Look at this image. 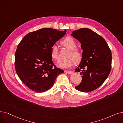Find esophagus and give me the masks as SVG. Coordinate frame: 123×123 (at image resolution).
<instances>
[{
  "instance_id": "1",
  "label": "esophagus",
  "mask_w": 123,
  "mask_h": 123,
  "mask_svg": "<svg viewBox=\"0 0 123 123\" xmlns=\"http://www.w3.org/2000/svg\"><path fill=\"white\" fill-rule=\"evenodd\" d=\"M65 72H66L68 74H72L73 73V72L72 71H70V70H66Z\"/></svg>"
}]
</instances>
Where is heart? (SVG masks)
Segmentation results:
<instances>
[{
  "label": "heart",
  "mask_w": 123,
  "mask_h": 123,
  "mask_svg": "<svg viewBox=\"0 0 123 123\" xmlns=\"http://www.w3.org/2000/svg\"><path fill=\"white\" fill-rule=\"evenodd\" d=\"M62 44L67 49L70 50L67 56L68 59L61 61L59 65L62 68H68L71 67L75 62H79L82 58L81 52L76 48V43L72 37H67L62 41ZM51 55L53 60L58 62L60 60L59 53L58 47L56 44L53 45L51 49Z\"/></svg>",
  "instance_id": "b5f03b06"
}]
</instances>
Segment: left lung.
<instances>
[{
    "instance_id": "8db88e82",
    "label": "left lung",
    "mask_w": 123,
    "mask_h": 123,
    "mask_svg": "<svg viewBox=\"0 0 123 123\" xmlns=\"http://www.w3.org/2000/svg\"><path fill=\"white\" fill-rule=\"evenodd\" d=\"M81 43L82 58L75 71L80 72L82 80L77 90L88 92L98 88L109 75L111 67V52L105 40L87 28L74 31L71 34Z\"/></svg>"
}]
</instances>
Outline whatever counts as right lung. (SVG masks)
I'll use <instances>...</instances> for the list:
<instances>
[{"instance_id": "right-lung-1", "label": "right lung", "mask_w": 123, "mask_h": 123, "mask_svg": "<svg viewBox=\"0 0 123 123\" xmlns=\"http://www.w3.org/2000/svg\"><path fill=\"white\" fill-rule=\"evenodd\" d=\"M44 28L31 32L20 42L15 53L16 72L23 83L36 92H43L54 84L58 75L64 72L52 61L51 49L66 34Z\"/></svg>"}]
</instances>
